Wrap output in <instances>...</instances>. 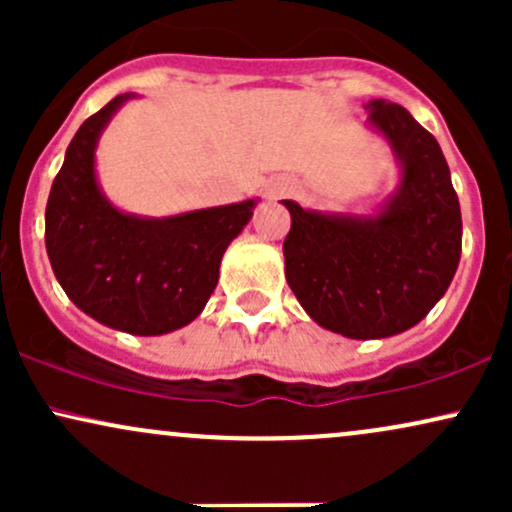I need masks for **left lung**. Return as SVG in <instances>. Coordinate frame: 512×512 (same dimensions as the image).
I'll list each match as a JSON object with an SVG mask.
<instances>
[{"label": "left lung", "instance_id": "8db88e82", "mask_svg": "<svg viewBox=\"0 0 512 512\" xmlns=\"http://www.w3.org/2000/svg\"><path fill=\"white\" fill-rule=\"evenodd\" d=\"M402 163V185L373 219L305 211L291 199L286 281L317 325L351 339L392 337L424 320L448 291L462 252L450 168L402 105H366Z\"/></svg>", "mask_w": 512, "mask_h": 512}]
</instances>
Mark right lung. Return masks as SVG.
Masks as SVG:
<instances>
[{
	"label": "right lung",
	"mask_w": 512,
	"mask_h": 512,
	"mask_svg": "<svg viewBox=\"0 0 512 512\" xmlns=\"http://www.w3.org/2000/svg\"><path fill=\"white\" fill-rule=\"evenodd\" d=\"M127 98H113L74 134L45 207V248L76 308L113 330L154 337L202 313L255 199L170 219L117 211L98 190L93 151Z\"/></svg>",
	"instance_id": "right-lung-1"
}]
</instances>
